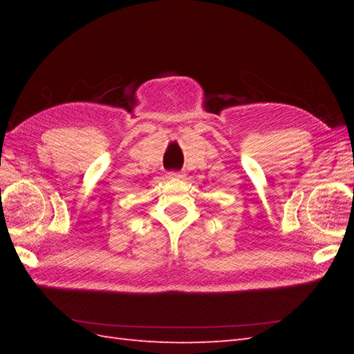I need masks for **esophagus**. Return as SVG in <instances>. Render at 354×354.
I'll return each instance as SVG.
<instances>
[{
	"label": "esophagus",
	"instance_id": "obj_1",
	"mask_svg": "<svg viewBox=\"0 0 354 354\" xmlns=\"http://www.w3.org/2000/svg\"><path fill=\"white\" fill-rule=\"evenodd\" d=\"M169 178H171V179H183V178H184V175H183L181 171L173 170V171H169Z\"/></svg>",
	"mask_w": 354,
	"mask_h": 354
}]
</instances>
